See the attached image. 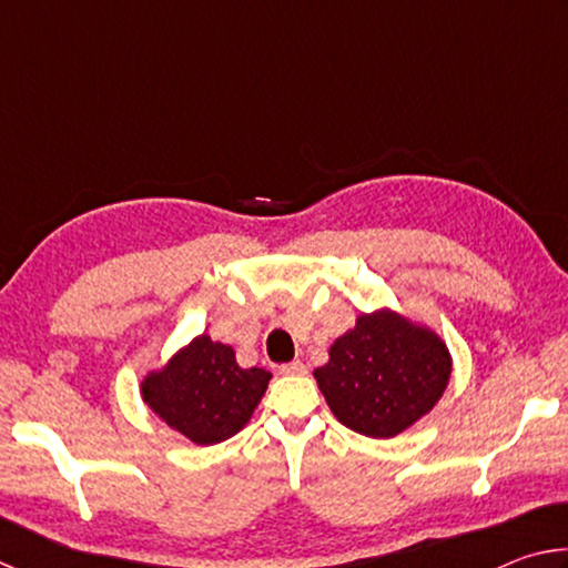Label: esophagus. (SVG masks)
<instances>
[{
    "instance_id": "obj_1",
    "label": "esophagus",
    "mask_w": 568,
    "mask_h": 568,
    "mask_svg": "<svg viewBox=\"0 0 568 568\" xmlns=\"http://www.w3.org/2000/svg\"><path fill=\"white\" fill-rule=\"evenodd\" d=\"M305 363L303 361H293V363H285L281 365V373L283 376H305Z\"/></svg>"
}]
</instances>
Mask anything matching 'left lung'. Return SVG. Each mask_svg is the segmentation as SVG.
Here are the masks:
<instances>
[{"mask_svg":"<svg viewBox=\"0 0 568 568\" xmlns=\"http://www.w3.org/2000/svg\"><path fill=\"white\" fill-rule=\"evenodd\" d=\"M315 381L333 416L371 438H393L436 406L450 378L446 343L393 311L363 313Z\"/></svg>","mask_w":568,"mask_h":568,"instance_id":"8db88e82","label":"left lung"}]
</instances>
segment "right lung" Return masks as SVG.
<instances>
[{"instance_id": "1", "label": "right lung", "mask_w": 568, "mask_h": 568, "mask_svg": "<svg viewBox=\"0 0 568 568\" xmlns=\"http://www.w3.org/2000/svg\"><path fill=\"white\" fill-rule=\"evenodd\" d=\"M271 381L263 368H240L235 351L197 335L142 378V400L152 413L197 446L235 436L253 416Z\"/></svg>"}]
</instances>
